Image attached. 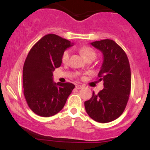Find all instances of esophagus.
Listing matches in <instances>:
<instances>
[{"instance_id": "1", "label": "esophagus", "mask_w": 150, "mask_h": 150, "mask_svg": "<svg viewBox=\"0 0 150 150\" xmlns=\"http://www.w3.org/2000/svg\"><path fill=\"white\" fill-rule=\"evenodd\" d=\"M75 87H76V89H80L83 87V86L80 85H77L76 86H75Z\"/></svg>"}]
</instances>
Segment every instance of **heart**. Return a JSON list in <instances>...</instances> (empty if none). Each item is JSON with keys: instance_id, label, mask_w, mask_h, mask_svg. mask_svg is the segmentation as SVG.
<instances>
[{"instance_id": "1", "label": "heart", "mask_w": 150, "mask_h": 150, "mask_svg": "<svg viewBox=\"0 0 150 150\" xmlns=\"http://www.w3.org/2000/svg\"><path fill=\"white\" fill-rule=\"evenodd\" d=\"M80 53H82V55L84 56L86 59L89 58L91 56H96V53L95 51L93 50L92 48L89 47V46H82L80 49ZM69 57H70V50H65L64 52L63 53L61 56V60L63 63H67L69 60Z\"/></svg>"}]
</instances>
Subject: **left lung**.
Listing matches in <instances>:
<instances>
[{
  "instance_id": "obj_1",
  "label": "left lung",
  "mask_w": 150,
  "mask_h": 150,
  "mask_svg": "<svg viewBox=\"0 0 150 150\" xmlns=\"http://www.w3.org/2000/svg\"><path fill=\"white\" fill-rule=\"evenodd\" d=\"M104 55L98 74L104 81V89L85 101L90 118L99 123H108L118 118L124 111L131 89V73L128 56L123 49L111 39L91 43Z\"/></svg>"
}]
</instances>
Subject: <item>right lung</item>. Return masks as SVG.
<instances>
[{
    "label": "right lung",
    "mask_w": 150,
    "mask_h": 150,
    "mask_svg": "<svg viewBox=\"0 0 150 150\" xmlns=\"http://www.w3.org/2000/svg\"><path fill=\"white\" fill-rule=\"evenodd\" d=\"M70 41L49 34L39 40L29 52L23 66L24 95L36 114L49 117L63 108L75 86L70 82L55 83L53 71L61 66V56Z\"/></svg>",
    "instance_id": "add662e5"
}]
</instances>
